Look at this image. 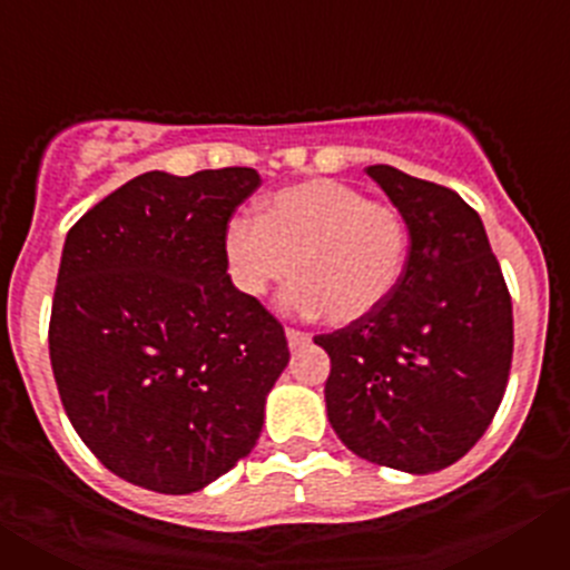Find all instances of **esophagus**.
<instances>
[{
    "label": "esophagus",
    "mask_w": 570,
    "mask_h": 570,
    "mask_svg": "<svg viewBox=\"0 0 570 570\" xmlns=\"http://www.w3.org/2000/svg\"><path fill=\"white\" fill-rule=\"evenodd\" d=\"M285 336H288L291 351H296V347H305V345H308V342H311V336L305 334V331H296V328L285 331Z\"/></svg>",
    "instance_id": "esophagus-1"
}]
</instances>
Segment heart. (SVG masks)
<instances>
[{
  "label": "heart",
  "mask_w": 570,
  "mask_h": 570,
  "mask_svg": "<svg viewBox=\"0 0 570 570\" xmlns=\"http://www.w3.org/2000/svg\"><path fill=\"white\" fill-rule=\"evenodd\" d=\"M407 245L400 208L336 179L276 190L262 219L234 216L225 228V262L242 294L265 296L294 276L282 305L328 325L380 308L405 271Z\"/></svg>",
  "instance_id": "1"
}]
</instances>
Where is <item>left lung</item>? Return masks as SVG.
Here are the masks:
<instances>
[{"mask_svg":"<svg viewBox=\"0 0 570 570\" xmlns=\"http://www.w3.org/2000/svg\"><path fill=\"white\" fill-rule=\"evenodd\" d=\"M365 174L405 216L411 248L380 308L314 340L331 356L328 422L362 460L442 471L476 445L505 394L511 296L460 194L391 165Z\"/></svg>","mask_w":570,"mask_h":570,"instance_id":"obj_1","label":"left lung"}]
</instances>
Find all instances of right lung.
Returning <instances> with one entry per match:
<instances>
[{
	"instance_id": "1",
	"label": "right lung",
	"mask_w": 570,
	"mask_h": 570,
	"mask_svg": "<svg viewBox=\"0 0 570 570\" xmlns=\"http://www.w3.org/2000/svg\"><path fill=\"white\" fill-rule=\"evenodd\" d=\"M256 188L254 168L148 170L65 236L48 334L65 414L148 491H203L248 456L291 360L225 262L228 219Z\"/></svg>"
}]
</instances>
